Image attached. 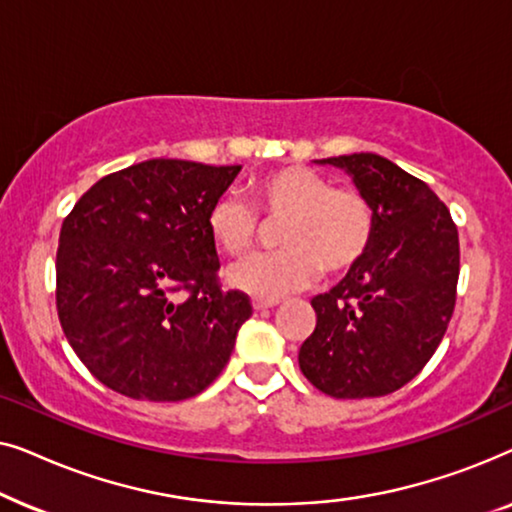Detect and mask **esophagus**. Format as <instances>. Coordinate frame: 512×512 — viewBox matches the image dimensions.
<instances>
[{
    "label": "esophagus",
    "instance_id": "34e87169",
    "mask_svg": "<svg viewBox=\"0 0 512 512\" xmlns=\"http://www.w3.org/2000/svg\"><path fill=\"white\" fill-rule=\"evenodd\" d=\"M251 305H254V310H256V312H261V310H268V307H275V305H277V300L254 298V300H251Z\"/></svg>",
    "mask_w": 512,
    "mask_h": 512
}]
</instances>
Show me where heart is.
Listing matches in <instances>:
<instances>
[{
  "label": "heart",
  "mask_w": 512,
  "mask_h": 512,
  "mask_svg": "<svg viewBox=\"0 0 512 512\" xmlns=\"http://www.w3.org/2000/svg\"><path fill=\"white\" fill-rule=\"evenodd\" d=\"M249 198L221 195L207 212V230L226 256L240 258L258 240V214L277 223L282 251L251 256L228 270V282L263 300H277L312 282L321 265L340 275L366 256L375 235V212L356 188L335 186L326 174L289 165L249 181Z\"/></svg>",
  "instance_id": "obj_1"
}]
</instances>
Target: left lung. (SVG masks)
I'll return each mask as SVG.
<instances>
[{
    "mask_svg": "<svg viewBox=\"0 0 512 512\" xmlns=\"http://www.w3.org/2000/svg\"><path fill=\"white\" fill-rule=\"evenodd\" d=\"M375 212L373 244L347 277L312 298L317 326L298 363L333 398L394 394L436 352L457 300L459 233L445 202L377 153L324 158Z\"/></svg>",
    "mask_w": 512,
    "mask_h": 512,
    "instance_id": "1",
    "label": "left lung"
}]
</instances>
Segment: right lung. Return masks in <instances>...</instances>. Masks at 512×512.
<instances>
[{
  "label": "right lung",
  "mask_w": 512,
  "mask_h": 512,
  "mask_svg": "<svg viewBox=\"0 0 512 512\" xmlns=\"http://www.w3.org/2000/svg\"><path fill=\"white\" fill-rule=\"evenodd\" d=\"M240 170L144 160L102 177L62 221L58 317L104 387L172 403L226 368L251 300L221 291L207 212Z\"/></svg>",
  "instance_id": "add662e5"
}]
</instances>
